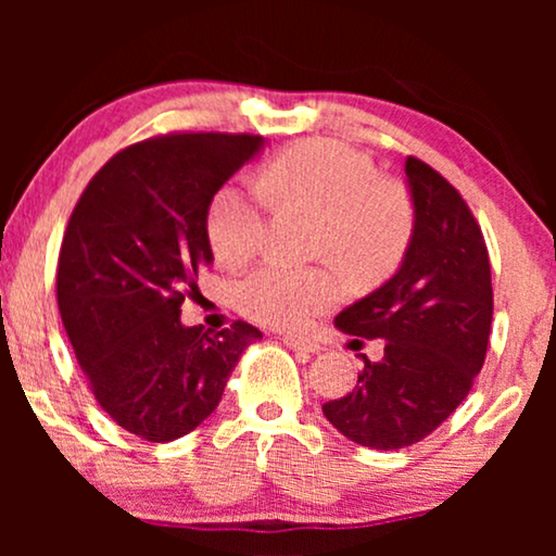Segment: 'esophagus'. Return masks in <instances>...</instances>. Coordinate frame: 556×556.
Wrapping results in <instances>:
<instances>
[{"label":"esophagus","instance_id":"1","mask_svg":"<svg viewBox=\"0 0 556 556\" xmlns=\"http://www.w3.org/2000/svg\"><path fill=\"white\" fill-rule=\"evenodd\" d=\"M283 344L288 349H293V352H301V354H318V352H321V344H318V341L311 339V337H283Z\"/></svg>","mask_w":556,"mask_h":556}]
</instances>
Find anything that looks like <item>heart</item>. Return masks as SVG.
I'll return each instance as SVG.
<instances>
[{
  "label": "heart",
  "instance_id": "1",
  "mask_svg": "<svg viewBox=\"0 0 556 556\" xmlns=\"http://www.w3.org/2000/svg\"><path fill=\"white\" fill-rule=\"evenodd\" d=\"M265 189L318 215L316 253L329 255L349 276L375 278L400 261L413 230L405 189L377 179L367 154L341 141H306L288 149L265 172ZM265 230L263 194L250 185H227L207 215L212 253L227 268L248 263ZM329 268L291 270L265 265L240 286V306L257 324L303 329L339 299Z\"/></svg>",
  "mask_w": 556,
  "mask_h": 556
}]
</instances>
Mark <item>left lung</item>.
Here are the masks:
<instances>
[{"label":"left lung","instance_id":"8db88e82","mask_svg":"<svg viewBox=\"0 0 556 556\" xmlns=\"http://www.w3.org/2000/svg\"><path fill=\"white\" fill-rule=\"evenodd\" d=\"M405 181L413 235L400 268L333 318L339 331L384 341L379 362L362 354L354 390L324 405L341 435L371 451L420 443L455 413L483 367L493 318L489 250L468 204L415 156Z\"/></svg>","mask_w":556,"mask_h":556}]
</instances>
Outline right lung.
<instances>
[{
	"instance_id": "right-lung-1",
	"label": "right lung",
	"mask_w": 556,
	"mask_h": 556,
	"mask_svg": "<svg viewBox=\"0 0 556 556\" xmlns=\"http://www.w3.org/2000/svg\"><path fill=\"white\" fill-rule=\"evenodd\" d=\"M263 136L174 134L118 151L90 179L58 257V306L83 375L121 428L169 443L215 413L242 352L245 321L212 337L181 324V303L212 255L219 187Z\"/></svg>"
}]
</instances>
